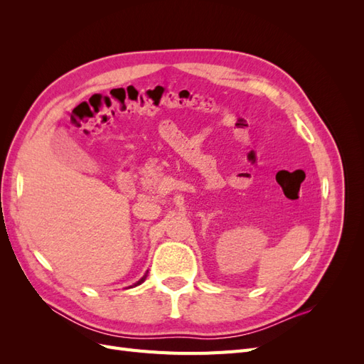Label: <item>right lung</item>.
Segmentation results:
<instances>
[{
	"label": "right lung",
	"instance_id": "add662e5",
	"mask_svg": "<svg viewBox=\"0 0 364 364\" xmlns=\"http://www.w3.org/2000/svg\"><path fill=\"white\" fill-rule=\"evenodd\" d=\"M144 279H146V277H144V278H142V279H139V281H138V282H136V284H135V285H139V284H141V282H142V281H144Z\"/></svg>",
	"mask_w": 364,
	"mask_h": 364
}]
</instances>
